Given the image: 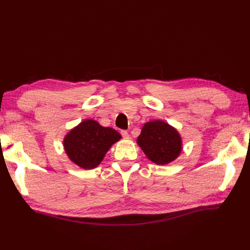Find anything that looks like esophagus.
<instances>
[{
  "instance_id": "esophagus-1",
  "label": "esophagus",
  "mask_w": 250,
  "mask_h": 250,
  "mask_svg": "<svg viewBox=\"0 0 250 250\" xmlns=\"http://www.w3.org/2000/svg\"><path fill=\"white\" fill-rule=\"evenodd\" d=\"M121 134L123 135L124 139H129V133H128L126 130H122V131H121Z\"/></svg>"
}]
</instances>
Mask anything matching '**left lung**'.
I'll return each instance as SVG.
<instances>
[{
	"mask_svg": "<svg viewBox=\"0 0 250 250\" xmlns=\"http://www.w3.org/2000/svg\"><path fill=\"white\" fill-rule=\"evenodd\" d=\"M137 143L151 162L161 166L174 162L183 151L178 130L163 120L144 124Z\"/></svg>",
	"mask_w": 250,
	"mask_h": 250,
	"instance_id": "left-lung-1",
	"label": "left lung"
}]
</instances>
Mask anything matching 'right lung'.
<instances>
[{
	"mask_svg": "<svg viewBox=\"0 0 250 250\" xmlns=\"http://www.w3.org/2000/svg\"><path fill=\"white\" fill-rule=\"evenodd\" d=\"M121 139V134L113 128L88 119L64 135L63 149L73 164L81 169L92 170L101 164L109 148Z\"/></svg>",
	"mask_w": 250,
	"mask_h": 250,
	"instance_id": "1",
	"label": "right lung"
}]
</instances>
